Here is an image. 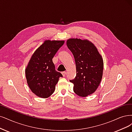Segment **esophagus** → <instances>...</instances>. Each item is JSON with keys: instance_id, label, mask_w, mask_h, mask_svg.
Masks as SVG:
<instances>
[{"instance_id": "1", "label": "esophagus", "mask_w": 132, "mask_h": 132, "mask_svg": "<svg viewBox=\"0 0 132 132\" xmlns=\"http://www.w3.org/2000/svg\"><path fill=\"white\" fill-rule=\"evenodd\" d=\"M61 74H62V75L63 77H65L66 75V72H62L61 73Z\"/></svg>"}]
</instances>
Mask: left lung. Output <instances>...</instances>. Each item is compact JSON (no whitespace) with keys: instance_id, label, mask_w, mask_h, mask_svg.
Here are the masks:
<instances>
[{"instance_id":"8db88e82","label":"left lung","mask_w":132,"mask_h":132,"mask_svg":"<svg viewBox=\"0 0 132 132\" xmlns=\"http://www.w3.org/2000/svg\"><path fill=\"white\" fill-rule=\"evenodd\" d=\"M67 47L73 55L76 76L70 81L74 84L73 91L80 97L93 94L101 81L103 60L96 46L87 40L69 38Z\"/></svg>"}]
</instances>
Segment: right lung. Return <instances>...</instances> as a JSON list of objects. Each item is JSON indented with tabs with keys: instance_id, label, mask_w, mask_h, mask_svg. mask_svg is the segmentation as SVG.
Wrapping results in <instances>:
<instances>
[{
	"instance_id": "add662e5",
	"label": "right lung",
	"mask_w": 132,
	"mask_h": 132,
	"mask_svg": "<svg viewBox=\"0 0 132 132\" xmlns=\"http://www.w3.org/2000/svg\"><path fill=\"white\" fill-rule=\"evenodd\" d=\"M64 41L46 40L32 55L26 69L28 85L33 93L46 98L55 91V85L62 75L55 71L52 59Z\"/></svg>"
}]
</instances>
